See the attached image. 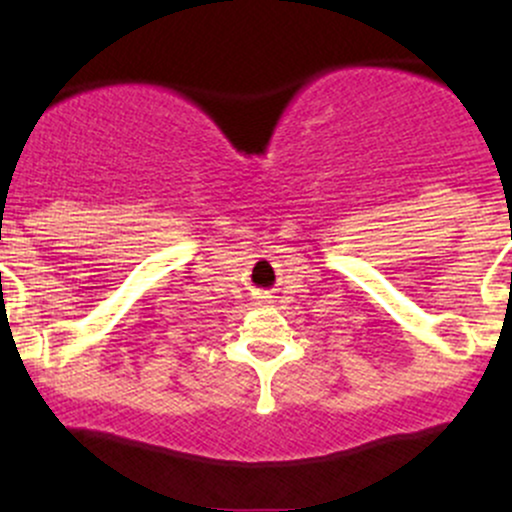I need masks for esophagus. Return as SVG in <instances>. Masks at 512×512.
I'll return each mask as SVG.
<instances>
[{
  "instance_id": "esophagus-1",
  "label": "esophagus",
  "mask_w": 512,
  "mask_h": 512,
  "mask_svg": "<svg viewBox=\"0 0 512 512\" xmlns=\"http://www.w3.org/2000/svg\"><path fill=\"white\" fill-rule=\"evenodd\" d=\"M262 298H264V296H262Z\"/></svg>"
}]
</instances>
